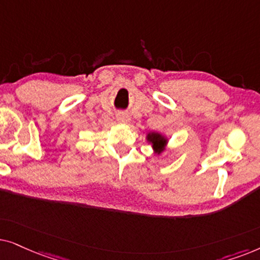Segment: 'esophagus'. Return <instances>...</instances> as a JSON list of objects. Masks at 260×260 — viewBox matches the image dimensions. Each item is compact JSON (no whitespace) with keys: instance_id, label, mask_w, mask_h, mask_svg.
Here are the masks:
<instances>
[{"instance_id":"1","label":"esophagus","mask_w":260,"mask_h":260,"mask_svg":"<svg viewBox=\"0 0 260 260\" xmlns=\"http://www.w3.org/2000/svg\"><path fill=\"white\" fill-rule=\"evenodd\" d=\"M116 120H117V122L123 123V124H127V123L131 121V117L128 116L127 114H117V115H116Z\"/></svg>"}]
</instances>
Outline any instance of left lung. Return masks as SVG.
I'll list each match as a JSON object with an SVG mask.
<instances>
[{"instance_id":"8db88e82","label":"left lung","mask_w":260,"mask_h":260,"mask_svg":"<svg viewBox=\"0 0 260 260\" xmlns=\"http://www.w3.org/2000/svg\"><path fill=\"white\" fill-rule=\"evenodd\" d=\"M146 141L152 145V148L155 151V154H160L165 151V146L169 143L168 137L158 132H148L146 134Z\"/></svg>"}]
</instances>
